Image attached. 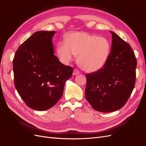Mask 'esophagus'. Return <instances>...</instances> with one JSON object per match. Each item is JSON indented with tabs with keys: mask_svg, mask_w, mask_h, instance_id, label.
<instances>
[{
	"mask_svg": "<svg viewBox=\"0 0 146 146\" xmlns=\"http://www.w3.org/2000/svg\"><path fill=\"white\" fill-rule=\"evenodd\" d=\"M80 74V71H78V70L77 69H75L74 70V72H73V76H76V75H78Z\"/></svg>",
	"mask_w": 146,
	"mask_h": 146,
	"instance_id": "esophagus-1",
	"label": "esophagus"
}]
</instances>
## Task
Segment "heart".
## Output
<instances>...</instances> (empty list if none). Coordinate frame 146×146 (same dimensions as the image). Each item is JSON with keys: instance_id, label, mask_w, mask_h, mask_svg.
<instances>
[{"instance_id": "heart-1", "label": "heart", "mask_w": 146, "mask_h": 146, "mask_svg": "<svg viewBox=\"0 0 146 146\" xmlns=\"http://www.w3.org/2000/svg\"><path fill=\"white\" fill-rule=\"evenodd\" d=\"M66 42L57 45V53L66 63L72 61L78 55L80 68L88 72H96L103 67L110 51L107 39L84 32L69 34Z\"/></svg>"}]
</instances>
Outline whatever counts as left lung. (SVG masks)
Here are the masks:
<instances>
[{
  "label": "left lung",
  "instance_id": "left-lung-1",
  "mask_svg": "<svg viewBox=\"0 0 146 146\" xmlns=\"http://www.w3.org/2000/svg\"><path fill=\"white\" fill-rule=\"evenodd\" d=\"M112 35L111 52L99 71L86 75L85 98L96 111L112 112L123 107L135 85L133 50L117 34Z\"/></svg>",
  "mask_w": 146,
  "mask_h": 146
}]
</instances>
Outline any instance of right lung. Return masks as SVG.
Returning a JSON list of instances; mask_svg holds the SVG:
<instances>
[{"label": "right lung", "instance_id": "obj_1", "mask_svg": "<svg viewBox=\"0 0 146 146\" xmlns=\"http://www.w3.org/2000/svg\"><path fill=\"white\" fill-rule=\"evenodd\" d=\"M55 31H39L17 48L13 61L15 86L29 107L38 111L52 108L62 97L73 68L54 55Z\"/></svg>", "mask_w": 146, "mask_h": 146}]
</instances>
